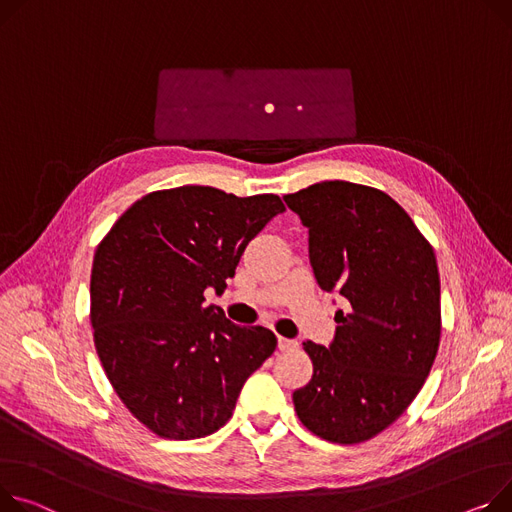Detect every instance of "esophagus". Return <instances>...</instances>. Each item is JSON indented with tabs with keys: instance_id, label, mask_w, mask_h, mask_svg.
<instances>
[{
	"instance_id": "1",
	"label": "esophagus",
	"mask_w": 512,
	"mask_h": 512,
	"mask_svg": "<svg viewBox=\"0 0 512 512\" xmlns=\"http://www.w3.org/2000/svg\"><path fill=\"white\" fill-rule=\"evenodd\" d=\"M278 348H280L282 352H296V350H298V342H296V339L278 337Z\"/></svg>"
}]
</instances>
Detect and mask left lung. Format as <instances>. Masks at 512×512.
Masks as SVG:
<instances>
[{"label":"left lung","mask_w":512,"mask_h":512,"mask_svg":"<svg viewBox=\"0 0 512 512\" xmlns=\"http://www.w3.org/2000/svg\"><path fill=\"white\" fill-rule=\"evenodd\" d=\"M309 228L321 290L350 309L335 313L329 348L304 352L313 377L292 393L315 436L358 445L389 428L426 383L440 344V276L432 245L385 191L323 181L284 195Z\"/></svg>","instance_id":"1"}]
</instances>
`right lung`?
I'll return each mask as SVG.
<instances>
[{"label": "right lung", "instance_id": "obj_1", "mask_svg": "<svg viewBox=\"0 0 512 512\" xmlns=\"http://www.w3.org/2000/svg\"><path fill=\"white\" fill-rule=\"evenodd\" d=\"M274 193L183 185L138 199L98 243L90 276L94 348L135 420L168 440L222 428L245 381L278 346L206 304L253 236L284 212Z\"/></svg>", "mask_w": 512, "mask_h": 512}]
</instances>
